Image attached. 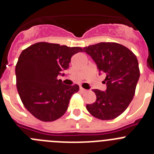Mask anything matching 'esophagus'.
<instances>
[{"instance_id": "34e87169", "label": "esophagus", "mask_w": 154, "mask_h": 154, "mask_svg": "<svg viewBox=\"0 0 154 154\" xmlns=\"http://www.w3.org/2000/svg\"><path fill=\"white\" fill-rule=\"evenodd\" d=\"M80 91H81L82 92H86V89H83L82 87H80Z\"/></svg>"}]
</instances>
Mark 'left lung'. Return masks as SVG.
<instances>
[{"label":"left lung","instance_id":"1","mask_svg":"<svg viewBox=\"0 0 154 154\" xmlns=\"http://www.w3.org/2000/svg\"><path fill=\"white\" fill-rule=\"evenodd\" d=\"M97 65L99 75L106 76V92L93 89L96 100L87 104L89 113L102 120H109L123 113L135 95L140 78L138 60L134 53L116 42H100L83 48Z\"/></svg>","mask_w":154,"mask_h":154}]
</instances>
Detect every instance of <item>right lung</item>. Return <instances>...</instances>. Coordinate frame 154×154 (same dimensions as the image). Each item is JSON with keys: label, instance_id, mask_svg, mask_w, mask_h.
Masks as SVG:
<instances>
[{"label": "right lung", "instance_id": "add662e5", "mask_svg": "<svg viewBox=\"0 0 154 154\" xmlns=\"http://www.w3.org/2000/svg\"><path fill=\"white\" fill-rule=\"evenodd\" d=\"M68 47L38 42L23 50L15 67L16 85L23 105L38 119L51 122L62 117L78 85L62 84L58 75L69 69L71 58L82 51Z\"/></svg>", "mask_w": 154, "mask_h": 154}]
</instances>
